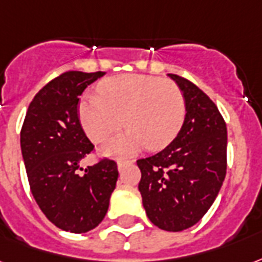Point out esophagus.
<instances>
[{
    "label": "esophagus",
    "mask_w": 262,
    "mask_h": 262,
    "mask_svg": "<svg viewBox=\"0 0 262 262\" xmlns=\"http://www.w3.org/2000/svg\"><path fill=\"white\" fill-rule=\"evenodd\" d=\"M127 163H130V162H125V161H118L117 163V166H118V170H121L125 165H127Z\"/></svg>",
    "instance_id": "1"
}]
</instances>
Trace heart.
<instances>
[{
	"label": "heart",
	"instance_id": "b5f03b06",
	"mask_svg": "<svg viewBox=\"0 0 262 262\" xmlns=\"http://www.w3.org/2000/svg\"><path fill=\"white\" fill-rule=\"evenodd\" d=\"M78 115L85 133L95 143L123 125L129 126L123 135L108 140L101 151L110 157H130L147 144L159 149L174 139L184 122L185 100L171 81L129 74L103 81L99 95L83 96Z\"/></svg>",
	"mask_w": 262,
	"mask_h": 262
}]
</instances>
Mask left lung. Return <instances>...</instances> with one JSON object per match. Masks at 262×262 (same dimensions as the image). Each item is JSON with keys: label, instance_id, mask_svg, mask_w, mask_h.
Returning <instances> with one entry per match:
<instances>
[{"label": "left lung", "instance_id": "obj_1", "mask_svg": "<svg viewBox=\"0 0 262 262\" xmlns=\"http://www.w3.org/2000/svg\"><path fill=\"white\" fill-rule=\"evenodd\" d=\"M181 89L185 118L166 148L137 161L139 191L158 228L180 232L206 214L227 171V126L219 108L196 85L167 74Z\"/></svg>", "mask_w": 262, "mask_h": 262}]
</instances>
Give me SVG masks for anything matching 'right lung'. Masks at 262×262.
Wrapping results in <instances>:
<instances>
[{
    "instance_id": "right-lung-1",
    "label": "right lung",
    "mask_w": 262,
    "mask_h": 262,
    "mask_svg": "<svg viewBox=\"0 0 262 262\" xmlns=\"http://www.w3.org/2000/svg\"><path fill=\"white\" fill-rule=\"evenodd\" d=\"M105 73L69 71L55 78L30 103L20 148L30 188L39 209L57 228L89 232L103 221L118 180L110 159L78 174L81 159L93 149L79 123L82 92Z\"/></svg>"
}]
</instances>
